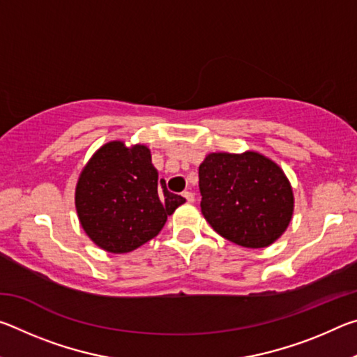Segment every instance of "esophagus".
Wrapping results in <instances>:
<instances>
[{"label": "esophagus", "instance_id": "esophagus-1", "mask_svg": "<svg viewBox=\"0 0 357 357\" xmlns=\"http://www.w3.org/2000/svg\"><path fill=\"white\" fill-rule=\"evenodd\" d=\"M183 197H184L185 200L189 202V203H193V202H195V195H193V193H192V192H189V190L183 192Z\"/></svg>", "mask_w": 357, "mask_h": 357}]
</instances>
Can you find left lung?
Returning <instances> with one entry per match:
<instances>
[{
	"instance_id": "8db88e82",
	"label": "left lung",
	"mask_w": 357,
	"mask_h": 357,
	"mask_svg": "<svg viewBox=\"0 0 357 357\" xmlns=\"http://www.w3.org/2000/svg\"><path fill=\"white\" fill-rule=\"evenodd\" d=\"M198 178L204 219L234 244L268 247L291 220V185L280 167L261 154H209Z\"/></svg>"
}]
</instances>
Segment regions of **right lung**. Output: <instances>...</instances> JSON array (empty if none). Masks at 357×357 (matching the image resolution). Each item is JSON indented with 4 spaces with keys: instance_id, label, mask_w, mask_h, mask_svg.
Returning <instances> with one entry per match:
<instances>
[{
    "instance_id": "1",
    "label": "right lung",
    "mask_w": 357,
    "mask_h": 357,
    "mask_svg": "<svg viewBox=\"0 0 357 357\" xmlns=\"http://www.w3.org/2000/svg\"><path fill=\"white\" fill-rule=\"evenodd\" d=\"M185 198L159 184L146 146H102L78 179L75 206L84 231L100 249L126 253L159 234Z\"/></svg>"
}]
</instances>
